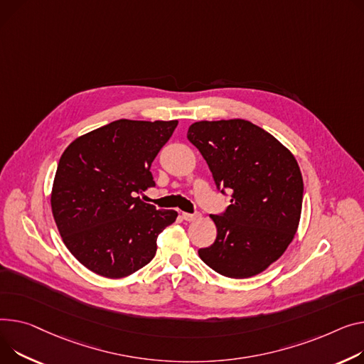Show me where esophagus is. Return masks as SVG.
Instances as JSON below:
<instances>
[{
    "label": "esophagus",
    "instance_id": "esophagus-1",
    "mask_svg": "<svg viewBox=\"0 0 364 364\" xmlns=\"http://www.w3.org/2000/svg\"><path fill=\"white\" fill-rule=\"evenodd\" d=\"M181 216H183V220H186V221H196V220H199L200 218V213L199 212H195V213H187V212H183L181 213Z\"/></svg>",
    "mask_w": 364,
    "mask_h": 364
}]
</instances>
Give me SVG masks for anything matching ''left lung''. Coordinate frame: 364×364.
<instances>
[{
	"label": "left lung",
	"instance_id": "left-lung-1",
	"mask_svg": "<svg viewBox=\"0 0 364 364\" xmlns=\"http://www.w3.org/2000/svg\"><path fill=\"white\" fill-rule=\"evenodd\" d=\"M187 139L209 165L216 188L231 205L210 215L216 240L200 259L228 278H249L275 262L291 243L303 203V178L293 154L246 119L199 121Z\"/></svg>",
	"mask_w": 364,
	"mask_h": 364
}]
</instances>
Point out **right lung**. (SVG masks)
Returning <instances> with one entry per match:
<instances>
[{
	"mask_svg": "<svg viewBox=\"0 0 364 364\" xmlns=\"http://www.w3.org/2000/svg\"><path fill=\"white\" fill-rule=\"evenodd\" d=\"M178 124L117 119L77 137L60 158L51 206L64 245L83 266L123 278L148 264L177 212L137 196L155 181L151 165Z\"/></svg>",
	"mask_w": 364,
	"mask_h": 364,
	"instance_id": "right-lung-1",
	"label": "right lung"
}]
</instances>
